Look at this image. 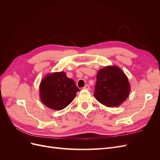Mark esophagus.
Masks as SVG:
<instances>
[{
    "label": "esophagus",
    "mask_w": 160,
    "mask_h": 160,
    "mask_svg": "<svg viewBox=\"0 0 160 160\" xmlns=\"http://www.w3.org/2000/svg\"><path fill=\"white\" fill-rule=\"evenodd\" d=\"M83 89H90V87H89V85H86L83 88Z\"/></svg>",
    "instance_id": "esophagus-1"
}]
</instances>
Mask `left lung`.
Here are the masks:
<instances>
[{
  "label": "left lung",
  "mask_w": 160,
  "mask_h": 160,
  "mask_svg": "<svg viewBox=\"0 0 160 160\" xmlns=\"http://www.w3.org/2000/svg\"><path fill=\"white\" fill-rule=\"evenodd\" d=\"M130 86L124 72L119 67L108 66L97 75L94 96L106 107H118L127 99Z\"/></svg>",
  "instance_id": "8db88e82"
}]
</instances>
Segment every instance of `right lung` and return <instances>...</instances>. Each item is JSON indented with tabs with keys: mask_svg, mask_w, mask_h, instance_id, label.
Masks as SVG:
<instances>
[{
	"mask_svg": "<svg viewBox=\"0 0 160 160\" xmlns=\"http://www.w3.org/2000/svg\"><path fill=\"white\" fill-rule=\"evenodd\" d=\"M41 99L47 107L61 110L68 106L79 91L74 81L68 78L64 72L50 74L40 84Z\"/></svg>",
	"mask_w": 160,
	"mask_h": 160,
	"instance_id": "obj_1",
	"label": "right lung"
}]
</instances>
